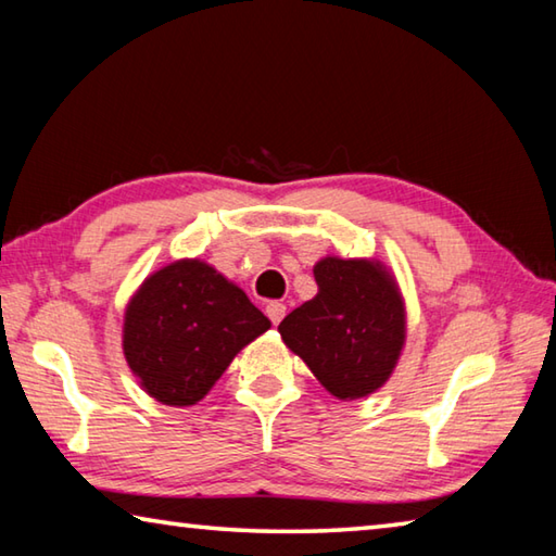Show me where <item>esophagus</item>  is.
<instances>
[{
    "label": "esophagus",
    "instance_id": "34e87169",
    "mask_svg": "<svg viewBox=\"0 0 556 556\" xmlns=\"http://www.w3.org/2000/svg\"><path fill=\"white\" fill-rule=\"evenodd\" d=\"M266 315H268V319H270L273 325H278L280 319L286 317V305L278 303V300H273V303L266 305Z\"/></svg>",
    "mask_w": 556,
    "mask_h": 556
}]
</instances>
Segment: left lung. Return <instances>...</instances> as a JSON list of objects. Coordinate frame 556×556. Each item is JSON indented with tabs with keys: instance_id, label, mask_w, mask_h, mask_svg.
<instances>
[{
	"instance_id": "left-lung-1",
	"label": "left lung",
	"mask_w": 556,
	"mask_h": 556,
	"mask_svg": "<svg viewBox=\"0 0 556 556\" xmlns=\"http://www.w3.org/2000/svg\"><path fill=\"white\" fill-rule=\"evenodd\" d=\"M317 295L278 332L329 393L366 397L391 378L405 344V307L378 261L327 256L315 266Z\"/></svg>"
}]
</instances>
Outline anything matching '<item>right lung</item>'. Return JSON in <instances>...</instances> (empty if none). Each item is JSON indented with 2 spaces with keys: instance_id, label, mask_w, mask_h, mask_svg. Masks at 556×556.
Returning a JSON list of instances; mask_svg holds the SVG:
<instances>
[{
  "instance_id": "right-lung-1",
  "label": "right lung",
  "mask_w": 556,
  "mask_h": 556,
  "mask_svg": "<svg viewBox=\"0 0 556 556\" xmlns=\"http://www.w3.org/2000/svg\"><path fill=\"white\" fill-rule=\"evenodd\" d=\"M270 327L241 288L198 258L155 270L124 315V356L163 405H194L231 358Z\"/></svg>"
}]
</instances>
